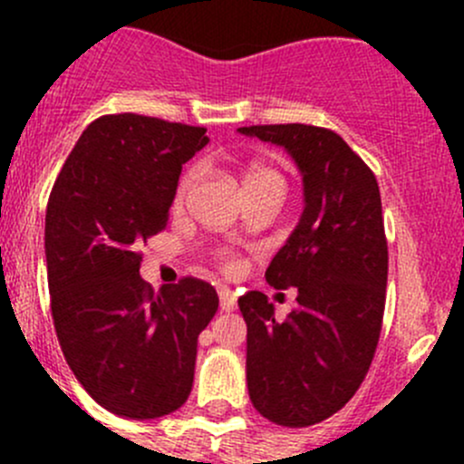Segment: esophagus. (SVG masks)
Masks as SVG:
<instances>
[{"instance_id": "1", "label": "esophagus", "mask_w": 464, "mask_h": 464, "mask_svg": "<svg viewBox=\"0 0 464 464\" xmlns=\"http://www.w3.org/2000/svg\"><path fill=\"white\" fill-rule=\"evenodd\" d=\"M237 307L236 296H233L228 289H219V310L222 312H233Z\"/></svg>"}]
</instances>
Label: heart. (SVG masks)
Returning <instances> with one entry per match:
<instances>
[{
    "label": "heart",
    "instance_id": "obj_1",
    "mask_svg": "<svg viewBox=\"0 0 464 464\" xmlns=\"http://www.w3.org/2000/svg\"><path fill=\"white\" fill-rule=\"evenodd\" d=\"M195 179H198V172H188V175L184 177V181H181L179 186V193H177V204L184 202L186 193H188L190 188H193ZM260 184H283L280 181V175L276 170H271L269 166H262V163H254V166L246 170L245 175V188H251V186H260Z\"/></svg>",
    "mask_w": 464,
    "mask_h": 464
}]
</instances>
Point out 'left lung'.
<instances>
[{"instance_id": "left-lung-1", "label": "left lung", "mask_w": 464, "mask_h": 464, "mask_svg": "<svg viewBox=\"0 0 464 464\" xmlns=\"http://www.w3.org/2000/svg\"><path fill=\"white\" fill-rule=\"evenodd\" d=\"M303 179V213L265 278L296 287L287 319L262 292L237 301L246 323V386L254 409L280 427H312L345 406L371 368L386 301L388 246L371 168L332 130L251 125Z\"/></svg>"}]
</instances>
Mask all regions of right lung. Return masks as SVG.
I'll return each mask as SVG.
<instances>
[{
	"instance_id": "right-lung-1",
	"label": "right lung",
	"mask_w": 464,
	"mask_h": 464,
	"mask_svg": "<svg viewBox=\"0 0 464 464\" xmlns=\"http://www.w3.org/2000/svg\"><path fill=\"white\" fill-rule=\"evenodd\" d=\"M206 143L204 128L102 116L51 190L44 256L60 348L93 401L119 418H163L188 400L198 336L218 312L204 280L152 292L139 274V246L166 227L181 166Z\"/></svg>"
}]
</instances>
